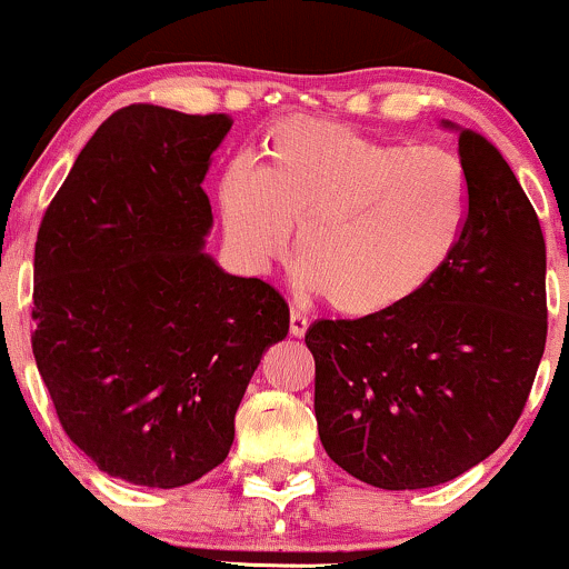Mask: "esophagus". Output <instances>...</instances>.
I'll return each instance as SVG.
<instances>
[{"mask_svg": "<svg viewBox=\"0 0 569 569\" xmlns=\"http://www.w3.org/2000/svg\"><path fill=\"white\" fill-rule=\"evenodd\" d=\"M289 331H291V337H305V331H307V318L302 316V312L291 310Z\"/></svg>", "mask_w": 569, "mask_h": 569, "instance_id": "34e87169", "label": "esophagus"}]
</instances>
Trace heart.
Returning <instances> with one entry per match:
<instances>
[{
    "mask_svg": "<svg viewBox=\"0 0 569 569\" xmlns=\"http://www.w3.org/2000/svg\"><path fill=\"white\" fill-rule=\"evenodd\" d=\"M468 176L439 147H398L326 120L280 122L259 143L253 176L219 187L227 240L264 270L297 227L302 280L350 318L409 302L447 267L468 224Z\"/></svg>",
    "mask_w": 569,
    "mask_h": 569,
    "instance_id": "1",
    "label": "heart"
}]
</instances>
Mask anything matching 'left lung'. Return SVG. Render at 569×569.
<instances>
[{
  "mask_svg": "<svg viewBox=\"0 0 569 569\" xmlns=\"http://www.w3.org/2000/svg\"><path fill=\"white\" fill-rule=\"evenodd\" d=\"M457 133L468 224L447 267L396 310L316 321V420L326 455L380 489L452 481L508 439L546 348V240L485 136Z\"/></svg>",
  "mask_w": 569,
  "mask_h": 569,
  "instance_id": "obj_1",
  "label": "left lung"
}]
</instances>
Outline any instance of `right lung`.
<instances>
[{
	"instance_id": "obj_1",
	"label": "right lung",
	"mask_w": 569,
	"mask_h": 569,
	"mask_svg": "<svg viewBox=\"0 0 569 569\" xmlns=\"http://www.w3.org/2000/svg\"><path fill=\"white\" fill-rule=\"evenodd\" d=\"M227 114L133 103L96 130L34 246V361L98 471L173 489L221 466L289 305L206 253L202 179Z\"/></svg>"
}]
</instances>
